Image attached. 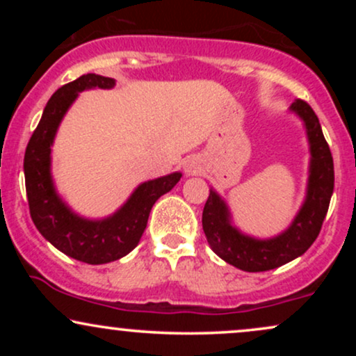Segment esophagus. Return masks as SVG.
Here are the masks:
<instances>
[{
	"label": "esophagus",
	"mask_w": 356,
	"mask_h": 356,
	"mask_svg": "<svg viewBox=\"0 0 356 356\" xmlns=\"http://www.w3.org/2000/svg\"><path fill=\"white\" fill-rule=\"evenodd\" d=\"M184 167H186V172L187 174H195L199 170V167H197V164H195L194 161H187L186 165H184Z\"/></svg>",
	"instance_id": "obj_1"
}]
</instances>
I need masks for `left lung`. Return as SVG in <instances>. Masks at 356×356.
Wrapping results in <instances>:
<instances>
[{
	"label": "left lung",
	"mask_w": 356,
	"mask_h": 356,
	"mask_svg": "<svg viewBox=\"0 0 356 356\" xmlns=\"http://www.w3.org/2000/svg\"><path fill=\"white\" fill-rule=\"evenodd\" d=\"M291 110L305 120L312 145L308 194L291 226L283 234L268 241L241 234L231 226L226 204L214 191L209 192L202 211V229L212 251L226 263L248 273L280 268L308 251L320 234L323 220L328 212L334 186L332 150L325 140L320 120L313 108L305 100H296Z\"/></svg>",
	"instance_id": "8db88e82"
}]
</instances>
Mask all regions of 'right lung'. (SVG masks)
<instances>
[{
    "label": "right lung",
    "mask_w": 356,
    "mask_h": 356,
    "mask_svg": "<svg viewBox=\"0 0 356 356\" xmlns=\"http://www.w3.org/2000/svg\"><path fill=\"white\" fill-rule=\"evenodd\" d=\"M113 85V79L87 73L60 87L48 100L24 152V184L36 229L61 252L87 264H105L129 254L144 234L155 201L182 177L174 172L144 182L120 211L104 220L81 219L60 201L50 175V152L56 129L79 92L93 87L112 88Z\"/></svg>",
    "instance_id": "obj_1"
}]
</instances>
